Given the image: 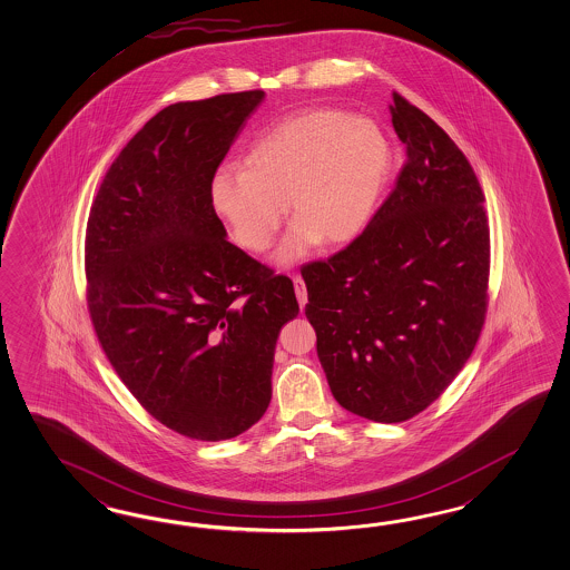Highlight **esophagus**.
Segmentation results:
<instances>
[{"instance_id": "34e87169", "label": "esophagus", "mask_w": 570, "mask_h": 570, "mask_svg": "<svg viewBox=\"0 0 570 570\" xmlns=\"http://www.w3.org/2000/svg\"><path fill=\"white\" fill-rule=\"evenodd\" d=\"M294 282V291H296V298H298V304H301V311L304 308V304H306V288H304V282L301 276H294L292 278Z\"/></svg>"}]
</instances>
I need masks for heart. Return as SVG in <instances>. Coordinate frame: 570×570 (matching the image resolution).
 <instances>
[{"mask_svg":"<svg viewBox=\"0 0 570 570\" xmlns=\"http://www.w3.org/2000/svg\"><path fill=\"white\" fill-rule=\"evenodd\" d=\"M394 167L393 142L364 116L315 108L264 130L210 181V203L243 249L264 254L286 203L294 218L276 262L294 264L316 243L345 245L370 225Z\"/></svg>","mask_w":570,"mask_h":570,"instance_id":"obj_1","label":"heart"}]
</instances>
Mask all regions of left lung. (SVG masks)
Returning <instances> with one entry per match:
<instances>
[{
	"label": "left lung",
	"instance_id": "left-lung-1",
	"mask_svg": "<svg viewBox=\"0 0 570 570\" xmlns=\"http://www.w3.org/2000/svg\"><path fill=\"white\" fill-rule=\"evenodd\" d=\"M406 161L364 233L304 266L306 318L335 401L401 423L440 396L479 342L489 286L484 194L443 128L393 94Z\"/></svg>",
	"mask_w": 570,
	"mask_h": 570
}]
</instances>
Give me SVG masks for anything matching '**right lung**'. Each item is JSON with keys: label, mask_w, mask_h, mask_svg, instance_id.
<instances>
[{"label": "right lung", "mask_w": 570, "mask_h": 570, "mask_svg": "<svg viewBox=\"0 0 570 570\" xmlns=\"http://www.w3.org/2000/svg\"><path fill=\"white\" fill-rule=\"evenodd\" d=\"M264 91L177 101L110 165L86 233L88 306L116 374L147 413L220 442L264 417L292 279L237 245L210 181Z\"/></svg>", "instance_id": "1"}]
</instances>
